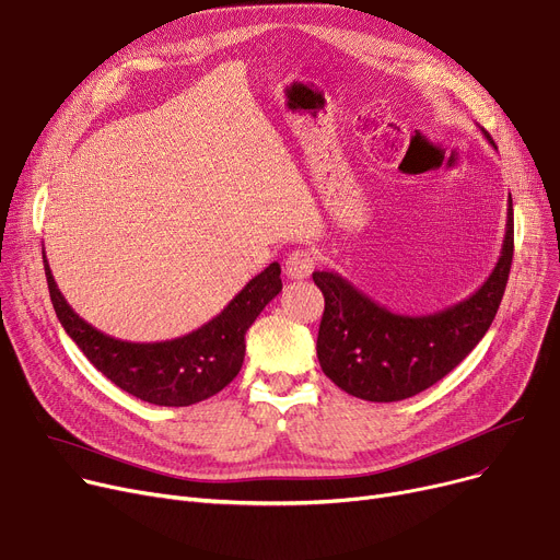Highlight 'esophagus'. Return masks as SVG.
I'll return each mask as SVG.
<instances>
[{
  "mask_svg": "<svg viewBox=\"0 0 560 560\" xmlns=\"http://www.w3.org/2000/svg\"><path fill=\"white\" fill-rule=\"evenodd\" d=\"M314 264H316V259L312 253L294 250V253H289V257L284 259V273L291 280H305L312 276Z\"/></svg>",
  "mask_w": 560,
  "mask_h": 560,
  "instance_id": "1",
  "label": "esophagus"
}]
</instances>
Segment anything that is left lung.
I'll return each mask as SVG.
<instances>
[{
    "label": "left lung",
    "mask_w": 560,
    "mask_h": 560,
    "mask_svg": "<svg viewBox=\"0 0 560 560\" xmlns=\"http://www.w3.org/2000/svg\"><path fill=\"white\" fill-rule=\"evenodd\" d=\"M488 137V135H486ZM492 143V139L488 137ZM494 145V143H492ZM513 261V200L501 255L488 280L456 305L433 314H396L332 271L312 280L326 299L316 337L324 374L364 401H404L442 381L483 339L503 299Z\"/></svg>",
    "instance_id": "8db88e82"
}]
</instances>
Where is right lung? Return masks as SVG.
<instances>
[{"label":"right lung","instance_id":"add662e5","mask_svg":"<svg viewBox=\"0 0 560 560\" xmlns=\"http://www.w3.org/2000/svg\"><path fill=\"white\" fill-rule=\"evenodd\" d=\"M49 299L63 330L91 364L122 392L141 401L182 408L219 394L234 381L246 355V332L280 291V264L273 261L198 330L152 343H135L100 332L79 316L59 291L45 259Z\"/></svg>","mask_w":560,"mask_h":560}]
</instances>
